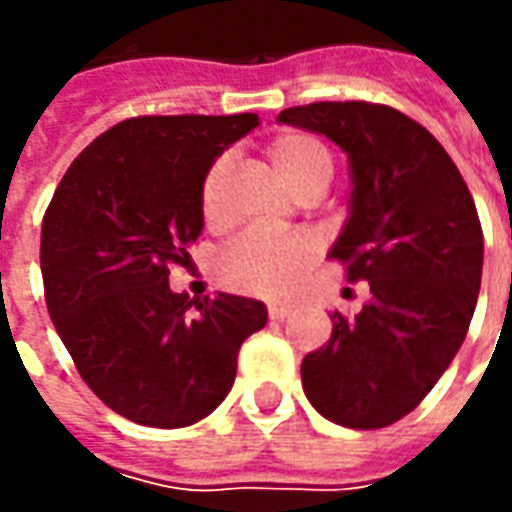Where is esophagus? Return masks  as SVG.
<instances>
[{"instance_id":"esophagus-1","label":"esophagus","mask_w":512,"mask_h":512,"mask_svg":"<svg viewBox=\"0 0 512 512\" xmlns=\"http://www.w3.org/2000/svg\"><path fill=\"white\" fill-rule=\"evenodd\" d=\"M290 312H293L290 304H268V318H271V321H285Z\"/></svg>"}]
</instances>
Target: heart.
Here are the masks:
<instances>
[{
    "mask_svg": "<svg viewBox=\"0 0 512 512\" xmlns=\"http://www.w3.org/2000/svg\"><path fill=\"white\" fill-rule=\"evenodd\" d=\"M268 161L296 194L312 186L326 189L332 180L334 167L329 150L315 136L301 134V131L277 136L268 145ZM227 169H230V161L216 158L202 178L200 205L205 222H216L219 216ZM318 255H321V241L304 230L285 235L244 233L224 249L216 271L227 288L277 299L299 285V279L310 271Z\"/></svg>",
    "mask_w": 512,
    "mask_h": 512,
    "instance_id": "obj_1",
    "label": "heart"
}]
</instances>
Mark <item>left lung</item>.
I'll use <instances>...</instances> for the list:
<instances>
[{"instance_id":"1","label":"left lung","mask_w":512,"mask_h":512,"mask_svg":"<svg viewBox=\"0 0 512 512\" xmlns=\"http://www.w3.org/2000/svg\"><path fill=\"white\" fill-rule=\"evenodd\" d=\"M277 120L348 153L351 211L329 257L370 285L365 307L332 312L329 343L304 356V395L343 428H386L422 403L469 332L483 277L477 208L436 136L392 106L321 101Z\"/></svg>"}]
</instances>
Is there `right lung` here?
Segmentation results:
<instances>
[{
    "mask_svg": "<svg viewBox=\"0 0 512 512\" xmlns=\"http://www.w3.org/2000/svg\"><path fill=\"white\" fill-rule=\"evenodd\" d=\"M257 123L249 112L123 120L76 156L43 216L54 329L84 384L136 425L208 417L233 389L244 340L266 326L263 301L169 288V266L205 227V172Z\"/></svg>",
    "mask_w": 512,
    "mask_h": 512,
    "instance_id": "obj_1",
    "label": "right lung"
}]
</instances>
